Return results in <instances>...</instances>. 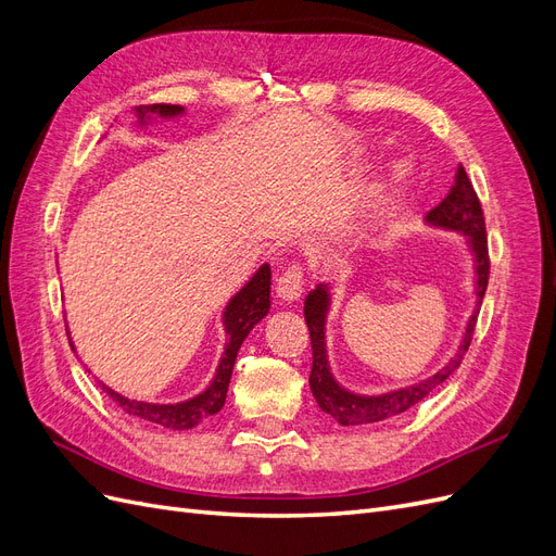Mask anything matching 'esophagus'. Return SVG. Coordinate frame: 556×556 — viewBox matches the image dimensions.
Returning <instances> with one entry per match:
<instances>
[{
	"label": "esophagus",
	"mask_w": 556,
	"mask_h": 556,
	"mask_svg": "<svg viewBox=\"0 0 556 556\" xmlns=\"http://www.w3.org/2000/svg\"><path fill=\"white\" fill-rule=\"evenodd\" d=\"M301 292H304V271L299 264H292L276 280V294L285 301V304H294L299 301Z\"/></svg>",
	"instance_id": "esophagus-1"
}]
</instances>
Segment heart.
I'll return each instance as SVG.
<instances>
[{"label": "heart", "mask_w": 556, "mask_h": 556, "mask_svg": "<svg viewBox=\"0 0 556 556\" xmlns=\"http://www.w3.org/2000/svg\"><path fill=\"white\" fill-rule=\"evenodd\" d=\"M403 178H406V169H403V164H399V162L387 164L384 169L380 172V176L376 178V182L371 185V188L366 190L364 201H366L368 206L382 204V201H384L387 197H390L392 192H396V190L401 188Z\"/></svg>", "instance_id": "1"}]
</instances>
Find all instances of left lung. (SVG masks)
<instances>
[{"mask_svg": "<svg viewBox=\"0 0 556 556\" xmlns=\"http://www.w3.org/2000/svg\"><path fill=\"white\" fill-rule=\"evenodd\" d=\"M425 223L433 229L462 233L468 245L470 260H473V274H476V288H473L476 308L470 313L468 323L464 327L462 343L457 352H454V355L445 362V366H441L433 376L406 387H399V390L382 392V394H359V392L348 390V387H343L339 380H336L329 364V352H327V315L331 308L333 282H319L315 290L308 292L304 301V315H306L311 345H313V368L308 378L311 392L317 401V406L343 427L382 422V419H390L394 415H401L408 408L417 406V403L425 396H429L435 387H441L454 371H457L464 359V352L468 350L470 339H473L476 319H478L482 296L486 290V280H490V257H486L482 206L473 190V182L468 180L464 172V166H459L450 194L441 201L439 206L427 213Z\"/></svg>", "mask_w": 556, "mask_h": 556, "instance_id": "1", "label": "left lung"}]
</instances>
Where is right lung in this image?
Wrapping results in <instances>:
<instances>
[{"mask_svg":"<svg viewBox=\"0 0 556 556\" xmlns=\"http://www.w3.org/2000/svg\"><path fill=\"white\" fill-rule=\"evenodd\" d=\"M185 113L182 106L176 104H153V106H137L134 115H137V127L146 129L155 117L162 121H172V117H180ZM268 308H271V266L262 264L252 278L243 285V288L229 299V304L223 311V327L227 333V343L223 350L220 364L215 368V376L204 392H199L192 399H185L178 403H150V401H137L129 399L121 392L111 390L109 384L102 382L104 392L115 401L117 408H123L127 415H134L139 419H148V422L160 425L164 429L185 431L192 429L199 422H204L206 417L220 413L227 399L229 380L233 371V362H237L239 350L248 333L255 329L257 323L266 317ZM72 343V339H70ZM72 350L74 343H72Z\"/></svg>","mask_w":556,"mask_h":556,"instance_id":"add662e5","label":"right lung"}]
</instances>
